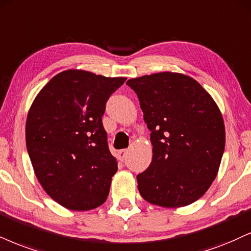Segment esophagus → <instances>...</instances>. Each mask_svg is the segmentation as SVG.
Listing matches in <instances>:
<instances>
[{"mask_svg": "<svg viewBox=\"0 0 251 251\" xmlns=\"http://www.w3.org/2000/svg\"><path fill=\"white\" fill-rule=\"evenodd\" d=\"M126 154H128V150H126V149L120 150L119 152H117V156H119L120 160H125V158L126 157Z\"/></svg>", "mask_w": 251, "mask_h": 251, "instance_id": "34e87169", "label": "esophagus"}]
</instances>
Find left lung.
Masks as SVG:
<instances>
[{
  "label": "left lung",
  "instance_id": "obj_1",
  "mask_svg": "<svg viewBox=\"0 0 251 251\" xmlns=\"http://www.w3.org/2000/svg\"><path fill=\"white\" fill-rule=\"evenodd\" d=\"M151 131L152 160L137 176L148 202L166 208L191 205L212 185L225 151L222 114L197 80L160 72L130 79Z\"/></svg>",
  "mask_w": 251,
  "mask_h": 251
}]
</instances>
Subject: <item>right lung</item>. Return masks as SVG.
<instances>
[{
  "instance_id": "1",
  "label": "right lung",
  "mask_w": 251,
  "mask_h": 251,
  "mask_svg": "<svg viewBox=\"0 0 251 251\" xmlns=\"http://www.w3.org/2000/svg\"><path fill=\"white\" fill-rule=\"evenodd\" d=\"M126 78L66 70L42 88L26 117V149L46 193L71 211L104 202L116 158L102 125L106 102Z\"/></svg>"
}]
</instances>
